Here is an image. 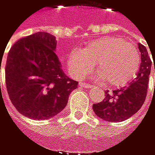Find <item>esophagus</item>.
<instances>
[{"instance_id":"34e87169","label":"esophagus","mask_w":155,"mask_h":155,"mask_svg":"<svg viewBox=\"0 0 155 155\" xmlns=\"http://www.w3.org/2000/svg\"><path fill=\"white\" fill-rule=\"evenodd\" d=\"M79 87H82V88H88V89H91L92 87V85H90V84H86V83H83V82H79Z\"/></svg>"}]
</instances>
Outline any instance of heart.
<instances>
[{
	"label": "heart",
	"instance_id": "1",
	"mask_svg": "<svg viewBox=\"0 0 155 155\" xmlns=\"http://www.w3.org/2000/svg\"><path fill=\"white\" fill-rule=\"evenodd\" d=\"M94 63L98 67L94 72L96 78H104L110 86L122 87L136 77L140 59L133 46L117 37L96 38L83 50H72L66 57L68 70L77 79L90 73Z\"/></svg>",
	"mask_w": 155,
	"mask_h": 155
}]
</instances>
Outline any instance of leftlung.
I'll return each instance as SVG.
<instances>
[{
  "mask_svg": "<svg viewBox=\"0 0 155 155\" xmlns=\"http://www.w3.org/2000/svg\"><path fill=\"white\" fill-rule=\"evenodd\" d=\"M138 45L141 63L136 78L120 90L112 92L106 91L103 102L94 104L92 106L98 117L109 122L124 121L132 117L142 106L147 95L152 61L146 47L140 43Z\"/></svg>",
  "mask_w": 155,
  "mask_h": 155,
  "instance_id": "1",
  "label": "left lung"
}]
</instances>
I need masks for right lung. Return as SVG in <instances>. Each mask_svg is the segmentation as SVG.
Masks as SVG:
<instances>
[{"instance_id": "obj_1", "label": "right lung", "mask_w": 155, "mask_h": 155, "mask_svg": "<svg viewBox=\"0 0 155 155\" xmlns=\"http://www.w3.org/2000/svg\"><path fill=\"white\" fill-rule=\"evenodd\" d=\"M56 44L54 36L37 32L17 41L9 51L5 66L7 91L15 109L31 119L58 114L78 87V82L63 71Z\"/></svg>"}]
</instances>
